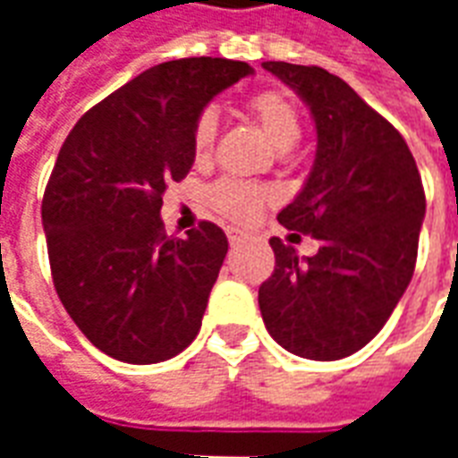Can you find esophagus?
<instances>
[{
	"mask_svg": "<svg viewBox=\"0 0 458 458\" xmlns=\"http://www.w3.org/2000/svg\"><path fill=\"white\" fill-rule=\"evenodd\" d=\"M245 238H248V235H245L242 230H238V228H230V230H228L230 245H240V242H245Z\"/></svg>",
	"mask_w": 458,
	"mask_h": 458,
	"instance_id": "obj_1",
	"label": "esophagus"
}]
</instances>
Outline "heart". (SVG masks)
I'll use <instances>...</instances> for the list:
<instances>
[{
	"mask_svg": "<svg viewBox=\"0 0 458 458\" xmlns=\"http://www.w3.org/2000/svg\"><path fill=\"white\" fill-rule=\"evenodd\" d=\"M248 113L279 151L292 149L301 140V117H299L297 105L284 93L265 90V93L252 95L248 103ZM216 131H218V122L213 113H203L193 124L191 147H193V157L199 161H206L210 157ZM267 199V191L255 183H248V181L223 179L210 189V203L216 206V210L238 223H248L255 218Z\"/></svg>",
	"mask_w": 458,
	"mask_h": 458,
	"instance_id": "1",
	"label": "heart"
}]
</instances>
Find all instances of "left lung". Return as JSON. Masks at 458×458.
Wrapping results in <instances>:
<instances>
[{
	"label": "left lung",
	"mask_w": 458,
	"mask_h": 458,
	"mask_svg": "<svg viewBox=\"0 0 458 458\" xmlns=\"http://www.w3.org/2000/svg\"><path fill=\"white\" fill-rule=\"evenodd\" d=\"M262 68L304 100L317 127L314 166L277 220L314 235L318 252L299 258L269 240L275 272L259 287V311L289 353L338 360L375 338L412 279L422 179L403 134L338 75L284 61Z\"/></svg>",
	"instance_id": "obj_1"
}]
</instances>
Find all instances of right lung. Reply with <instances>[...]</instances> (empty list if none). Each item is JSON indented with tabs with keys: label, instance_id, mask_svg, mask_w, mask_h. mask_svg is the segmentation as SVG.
Segmentation results:
<instances>
[{
	"label": "right lung",
	"instance_id": "right-lung-1",
	"mask_svg": "<svg viewBox=\"0 0 458 458\" xmlns=\"http://www.w3.org/2000/svg\"><path fill=\"white\" fill-rule=\"evenodd\" d=\"M245 75L228 58L154 65L88 110L58 151L41 206L55 292L114 360H169L199 334L228 238L206 220L169 238L161 196L193 166L203 107Z\"/></svg>",
	"mask_w": 458,
	"mask_h": 458
}]
</instances>
